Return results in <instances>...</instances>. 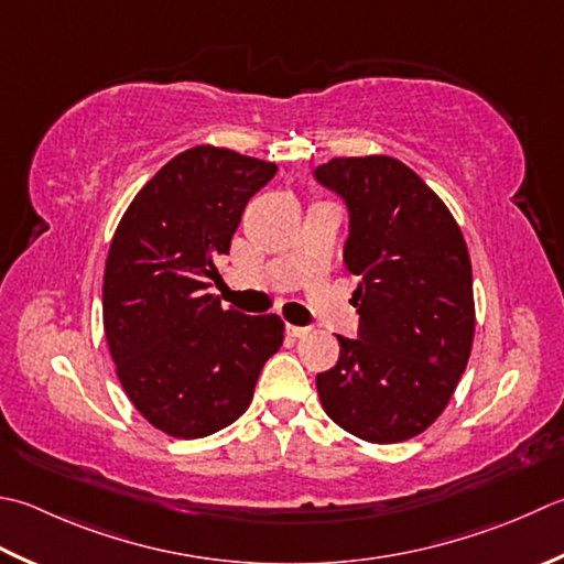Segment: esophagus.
Segmentation results:
<instances>
[{
    "label": "esophagus",
    "mask_w": 564,
    "mask_h": 564,
    "mask_svg": "<svg viewBox=\"0 0 564 564\" xmlns=\"http://www.w3.org/2000/svg\"><path fill=\"white\" fill-rule=\"evenodd\" d=\"M285 333H289L291 337H297V339H301V337H307V335H311L313 333V327H301V325H289V327H285Z\"/></svg>",
    "instance_id": "34e87169"
}]
</instances>
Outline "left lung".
I'll return each mask as SVG.
<instances>
[{"instance_id":"1","label":"left lung","mask_w":564,"mask_h":564,"mask_svg":"<svg viewBox=\"0 0 564 564\" xmlns=\"http://www.w3.org/2000/svg\"><path fill=\"white\" fill-rule=\"evenodd\" d=\"M315 181L349 213L345 267L359 275V337L317 373L325 413L367 443H403L437 421L474 339L471 261L459 225L391 156L333 159Z\"/></svg>"}]
</instances>
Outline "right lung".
I'll return each mask as SVG.
<instances>
[{"label":"right lung","instance_id":"obj_1","mask_svg":"<svg viewBox=\"0 0 564 564\" xmlns=\"http://www.w3.org/2000/svg\"><path fill=\"white\" fill-rule=\"evenodd\" d=\"M279 165L217 147L171 159L127 207L109 247L102 315L129 401L165 435L195 440L247 411L283 345L279 315H245L207 293L247 203Z\"/></svg>","mask_w":564,"mask_h":564}]
</instances>
